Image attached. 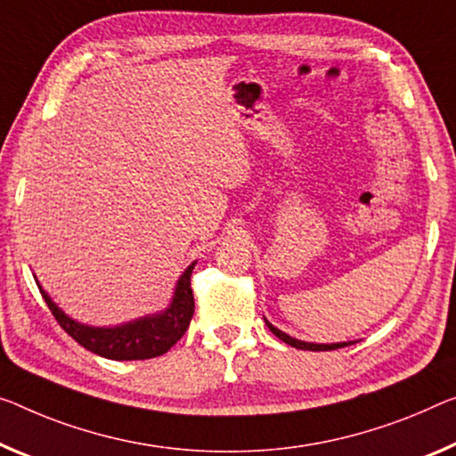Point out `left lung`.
<instances>
[{"instance_id": "8db88e82", "label": "left lung", "mask_w": 456, "mask_h": 456, "mask_svg": "<svg viewBox=\"0 0 456 456\" xmlns=\"http://www.w3.org/2000/svg\"><path fill=\"white\" fill-rule=\"evenodd\" d=\"M269 330L277 336V338H281L285 345H289L293 348H301V350H334V348H342V346H348V345H354V342H336V345H312V342H304V340H296L291 338V336H287L285 332L277 330L275 326H271L267 322Z\"/></svg>"}]
</instances>
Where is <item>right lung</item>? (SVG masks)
<instances>
[{"instance_id": "obj_1", "label": "right lung", "mask_w": 456, "mask_h": 456, "mask_svg": "<svg viewBox=\"0 0 456 456\" xmlns=\"http://www.w3.org/2000/svg\"><path fill=\"white\" fill-rule=\"evenodd\" d=\"M193 265H189L187 271L181 275L175 287V296L171 305L163 314L149 316L130 324L116 326V328H94L83 326L79 322L65 316L57 305L53 304L51 297L40 289L45 297L48 310L53 312L54 320L59 322L73 340L79 342L83 348L91 353L106 356L111 361H144L155 359V356L165 354L175 342L181 340L189 328V322L193 318L195 301L191 291V273Z\"/></svg>"}]
</instances>
